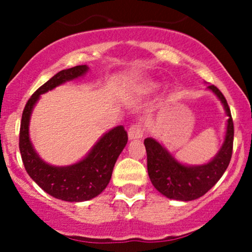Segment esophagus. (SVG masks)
<instances>
[{
	"instance_id": "esophagus-1",
	"label": "esophagus",
	"mask_w": 252,
	"mask_h": 252,
	"mask_svg": "<svg viewBox=\"0 0 252 252\" xmlns=\"http://www.w3.org/2000/svg\"><path fill=\"white\" fill-rule=\"evenodd\" d=\"M128 136L130 140H135V138H142L143 130L141 128L140 124H132L128 130Z\"/></svg>"
}]
</instances>
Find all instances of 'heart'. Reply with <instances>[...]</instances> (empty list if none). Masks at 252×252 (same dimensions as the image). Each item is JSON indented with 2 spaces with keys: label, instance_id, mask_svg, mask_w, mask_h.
I'll return each mask as SVG.
<instances>
[{
  "label": "heart",
  "instance_id": "1",
  "mask_svg": "<svg viewBox=\"0 0 252 252\" xmlns=\"http://www.w3.org/2000/svg\"><path fill=\"white\" fill-rule=\"evenodd\" d=\"M141 91L144 92V94H150V92L155 91L156 89L158 88V85L155 82H152V80H146L141 84Z\"/></svg>",
  "mask_w": 252,
  "mask_h": 252
}]
</instances>
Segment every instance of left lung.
<instances>
[{"mask_svg": "<svg viewBox=\"0 0 252 252\" xmlns=\"http://www.w3.org/2000/svg\"><path fill=\"white\" fill-rule=\"evenodd\" d=\"M207 89L219 98L228 117L224 143L212 161L201 166H185L154 138L144 140L150 181L161 194L169 199L189 201L200 198L218 182L230 163L235 132L230 108L217 86L210 85Z\"/></svg>", "mask_w": 252, "mask_h": 252, "instance_id": "8db88e82", "label": "left lung"}]
</instances>
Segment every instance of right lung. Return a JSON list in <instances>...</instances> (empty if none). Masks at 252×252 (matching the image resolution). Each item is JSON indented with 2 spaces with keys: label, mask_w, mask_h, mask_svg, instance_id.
<instances>
[{
  "label": "right lung",
  "mask_w": 252,
  "mask_h": 252,
  "mask_svg": "<svg viewBox=\"0 0 252 252\" xmlns=\"http://www.w3.org/2000/svg\"><path fill=\"white\" fill-rule=\"evenodd\" d=\"M88 70L86 65H78L58 72L32 94L22 112L19 147L25 168L46 193L63 201H86L100 194L108 186L117 158L128 142V134L123 126H118L104 134L82 161L65 167L46 163L34 150L30 140V120L40 94L84 76Z\"/></svg>",
  "instance_id": "add662e5"
}]
</instances>
